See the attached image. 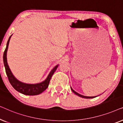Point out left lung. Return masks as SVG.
<instances>
[{
	"mask_svg": "<svg viewBox=\"0 0 123 123\" xmlns=\"http://www.w3.org/2000/svg\"><path fill=\"white\" fill-rule=\"evenodd\" d=\"M70 89H71V90L72 91V92H73L74 93H75V95H77V96H80V97H82V98H95V97H96L97 96H83V95H80V94L77 93V92H75L74 90H73V89H72V88L71 87H70Z\"/></svg>",
	"mask_w": 123,
	"mask_h": 123,
	"instance_id": "obj_1",
	"label": "left lung"
}]
</instances>
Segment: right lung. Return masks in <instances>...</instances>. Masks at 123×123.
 Instances as JSON below:
<instances>
[{
    "instance_id": "obj_1",
    "label": "right lung",
    "mask_w": 123,
    "mask_h": 123,
    "mask_svg": "<svg viewBox=\"0 0 123 123\" xmlns=\"http://www.w3.org/2000/svg\"><path fill=\"white\" fill-rule=\"evenodd\" d=\"M12 36V35L9 37V39L8 40L6 50H5L4 54H3V62H4V65L5 69H6V74L7 75L10 83L11 84V85L12 86V87L15 90L17 91L18 92H20V93L23 94V95L30 96L39 95V94L41 93L42 92L44 91L48 87L50 79H51L53 74L54 73L55 70H56L57 68L59 66V64L56 65V66L54 67V68L50 71L49 74H48L47 78L43 81L40 82V83L36 84H28L19 81V80H18L14 76V75L12 73L7 62L6 54H7V50L8 49L9 41Z\"/></svg>"
}]
</instances>
